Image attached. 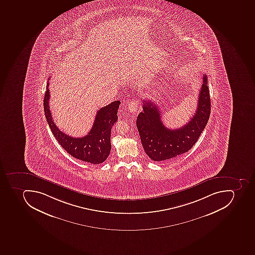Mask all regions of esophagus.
<instances>
[{"mask_svg": "<svg viewBox=\"0 0 255 255\" xmlns=\"http://www.w3.org/2000/svg\"><path fill=\"white\" fill-rule=\"evenodd\" d=\"M128 110L132 114H135L137 111V107H138V103L136 101H132L128 103Z\"/></svg>", "mask_w": 255, "mask_h": 255, "instance_id": "esophagus-1", "label": "esophagus"}]
</instances>
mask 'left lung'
Masks as SVG:
<instances>
[{
    "label": "left lung",
    "mask_w": 255,
    "mask_h": 255,
    "mask_svg": "<svg viewBox=\"0 0 255 255\" xmlns=\"http://www.w3.org/2000/svg\"><path fill=\"white\" fill-rule=\"evenodd\" d=\"M143 111L136 118L143 148L154 161H163L188 152L196 144L207 126L211 113V99L207 75H204L196 113L184 127L170 129L164 127L157 106L143 100Z\"/></svg>",
    "instance_id": "8db88e82"
}]
</instances>
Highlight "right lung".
I'll return each mask as SVG.
<instances>
[{
	"mask_svg": "<svg viewBox=\"0 0 255 255\" xmlns=\"http://www.w3.org/2000/svg\"><path fill=\"white\" fill-rule=\"evenodd\" d=\"M49 80V79H48ZM49 83L44 99V114L48 126L55 139L71 156L91 164H101L111 152V133L113 126L118 121V109L120 101H115L97 112L93 127L83 137H72L59 130L55 126L49 107Z\"/></svg>",
	"mask_w": 255,
	"mask_h": 255,
	"instance_id": "add662e5",
	"label": "right lung"
}]
</instances>
